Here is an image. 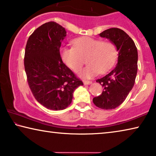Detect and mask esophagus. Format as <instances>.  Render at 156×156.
Returning <instances> with one entry per match:
<instances>
[{"label":"esophagus","mask_w":156,"mask_h":156,"mask_svg":"<svg viewBox=\"0 0 156 156\" xmlns=\"http://www.w3.org/2000/svg\"><path fill=\"white\" fill-rule=\"evenodd\" d=\"M83 83L84 84H90L91 83V82L87 81V80H83Z\"/></svg>","instance_id":"esophagus-1"}]
</instances>
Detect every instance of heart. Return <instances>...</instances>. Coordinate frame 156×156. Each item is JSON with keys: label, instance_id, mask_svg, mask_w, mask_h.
Instances as JSON below:
<instances>
[{"label": "heart", "instance_id": "heart-1", "mask_svg": "<svg viewBox=\"0 0 156 156\" xmlns=\"http://www.w3.org/2000/svg\"><path fill=\"white\" fill-rule=\"evenodd\" d=\"M73 44V47H65L61 49L62 60L71 69L78 72L85 59L88 65L80 73L84 78H90L98 73L108 72L117 58V49L111 41L84 36L75 39Z\"/></svg>", "mask_w": 156, "mask_h": 156}]
</instances>
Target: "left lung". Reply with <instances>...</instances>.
Returning <instances> with one entry per match:
<instances>
[{"label":"left lung","mask_w":156,"mask_h":156,"mask_svg":"<svg viewBox=\"0 0 156 156\" xmlns=\"http://www.w3.org/2000/svg\"><path fill=\"white\" fill-rule=\"evenodd\" d=\"M99 35L115 44L118 58L115 67L96 80L103 87V91L99 96L94 98L93 102L100 109H113L125 101L135 83L138 71V51L133 41L120 29H108Z\"/></svg>","instance_id":"8db88e82"}]
</instances>
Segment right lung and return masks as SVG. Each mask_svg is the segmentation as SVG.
Masks as SVG:
<instances>
[{"label": "right lung", "mask_w": 156, "mask_h": 156, "mask_svg": "<svg viewBox=\"0 0 156 156\" xmlns=\"http://www.w3.org/2000/svg\"><path fill=\"white\" fill-rule=\"evenodd\" d=\"M65 29L55 22L42 25L29 37L24 65L29 87L39 103L51 110H62L71 104L73 93L83 85L60 54Z\"/></svg>", "instance_id": "obj_1"}]
</instances>
